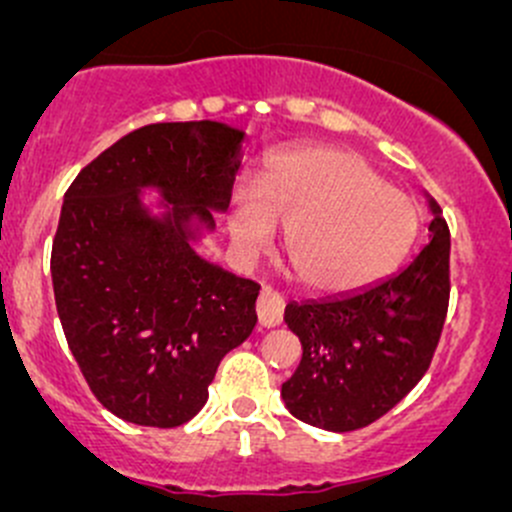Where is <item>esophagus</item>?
Wrapping results in <instances>:
<instances>
[{"instance_id": "34e87169", "label": "esophagus", "mask_w": 512, "mask_h": 512, "mask_svg": "<svg viewBox=\"0 0 512 512\" xmlns=\"http://www.w3.org/2000/svg\"><path fill=\"white\" fill-rule=\"evenodd\" d=\"M285 314V297L277 289L262 287L260 297H257V319L260 327H277Z\"/></svg>"}]
</instances>
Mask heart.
Segmentation results:
<instances>
[{
  "label": "heart",
  "instance_id": "heart-1",
  "mask_svg": "<svg viewBox=\"0 0 512 512\" xmlns=\"http://www.w3.org/2000/svg\"><path fill=\"white\" fill-rule=\"evenodd\" d=\"M287 230V255L304 287L349 292L389 272L416 235L409 195L384 183L349 151H309L267 173L260 190L242 185L230 205V232L245 252H262Z\"/></svg>",
  "mask_w": 512,
  "mask_h": 512
}]
</instances>
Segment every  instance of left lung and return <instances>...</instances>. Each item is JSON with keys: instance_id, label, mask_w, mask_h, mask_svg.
<instances>
[{"instance_id": "1", "label": "left lung", "mask_w": 512, "mask_h": 512, "mask_svg": "<svg viewBox=\"0 0 512 512\" xmlns=\"http://www.w3.org/2000/svg\"><path fill=\"white\" fill-rule=\"evenodd\" d=\"M428 242L396 275L352 294L289 302L302 344L282 384L289 414L327 431H356L394 409L421 381L441 339L451 294V232L433 200Z\"/></svg>"}]
</instances>
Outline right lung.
I'll return each instance as SVG.
<instances>
[{"instance_id": "right-lung-1", "label": "right lung", "mask_w": 512, "mask_h": 512, "mask_svg": "<svg viewBox=\"0 0 512 512\" xmlns=\"http://www.w3.org/2000/svg\"><path fill=\"white\" fill-rule=\"evenodd\" d=\"M245 133L151 123L69 185L51 247L56 312L94 396L138 426L175 428L208 401L218 364L257 324L260 285L193 250V220L227 210ZM141 187L174 208L153 219Z\"/></svg>"}]
</instances>
